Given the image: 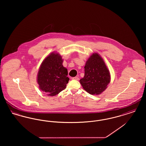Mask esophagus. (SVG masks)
I'll use <instances>...</instances> for the list:
<instances>
[{"label": "esophagus", "instance_id": "1", "mask_svg": "<svg viewBox=\"0 0 146 146\" xmlns=\"http://www.w3.org/2000/svg\"><path fill=\"white\" fill-rule=\"evenodd\" d=\"M72 79H73V80H79V78L77 77V76H75V77H73V78H72Z\"/></svg>", "mask_w": 146, "mask_h": 146}]
</instances>
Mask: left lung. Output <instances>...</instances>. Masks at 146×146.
Returning <instances> with one entry per match:
<instances>
[{"label": "left lung", "instance_id": "left-lung-1", "mask_svg": "<svg viewBox=\"0 0 146 146\" xmlns=\"http://www.w3.org/2000/svg\"><path fill=\"white\" fill-rule=\"evenodd\" d=\"M83 78L79 82L84 89L91 95L102 93L111 82V74L102 57L97 52L90 56L86 62Z\"/></svg>", "mask_w": 146, "mask_h": 146}]
</instances>
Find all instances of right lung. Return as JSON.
Returning <instances> with one entry per match:
<instances>
[{
	"label": "right lung",
	"instance_id": "obj_1",
	"mask_svg": "<svg viewBox=\"0 0 146 146\" xmlns=\"http://www.w3.org/2000/svg\"><path fill=\"white\" fill-rule=\"evenodd\" d=\"M63 60L54 51L42 61L37 74V83L40 90L46 95L54 96L64 90L70 78L67 69L63 66Z\"/></svg>",
	"mask_w": 146,
	"mask_h": 146
}]
</instances>
